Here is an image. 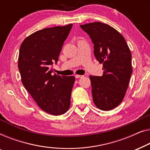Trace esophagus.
I'll return each mask as SVG.
<instances>
[{
    "label": "esophagus",
    "instance_id": "esophagus-1",
    "mask_svg": "<svg viewBox=\"0 0 150 150\" xmlns=\"http://www.w3.org/2000/svg\"><path fill=\"white\" fill-rule=\"evenodd\" d=\"M75 77L76 78H81V77H83V75H75Z\"/></svg>",
    "mask_w": 150,
    "mask_h": 150
}]
</instances>
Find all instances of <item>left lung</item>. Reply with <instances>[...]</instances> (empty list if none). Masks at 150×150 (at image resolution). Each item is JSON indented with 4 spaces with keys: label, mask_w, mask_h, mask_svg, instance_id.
Instances as JSON below:
<instances>
[{
    "label": "left lung",
    "mask_w": 150,
    "mask_h": 150,
    "mask_svg": "<svg viewBox=\"0 0 150 150\" xmlns=\"http://www.w3.org/2000/svg\"><path fill=\"white\" fill-rule=\"evenodd\" d=\"M94 44V56L103 64V75L90 76L96 106L109 111L123 100L132 73V56L123 36L104 23L80 25Z\"/></svg>",
    "instance_id": "8db88e82"
}]
</instances>
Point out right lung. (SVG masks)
<instances>
[{"label":"right lung","mask_w":150,"mask_h":150,"mask_svg":"<svg viewBox=\"0 0 150 150\" xmlns=\"http://www.w3.org/2000/svg\"><path fill=\"white\" fill-rule=\"evenodd\" d=\"M72 26L37 31L26 37L20 48L18 69L23 85L42 110L54 115L64 114L71 105L75 77L53 75L51 66L58 62Z\"/></svg>","instance_id":"add662e5"}]
</instances>
